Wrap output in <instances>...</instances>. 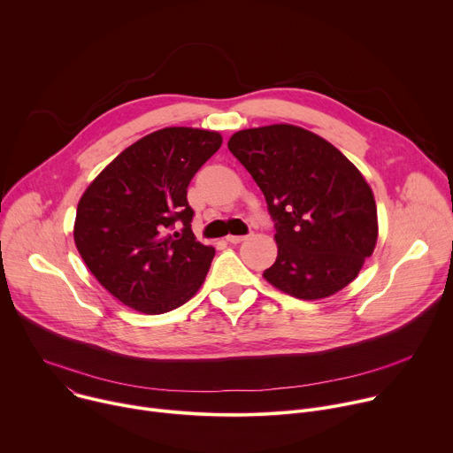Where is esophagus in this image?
<instances>
[{"instance_id":"obj_1","label":"esophagus","mask_w":453,"mask_h":453,"mask_svg":"<svg viewBox=\"0 0 453 453\" xmlns=\"http://www.w3.org/2000/svg\"><path fill=\"white\" fill-rule=\"evenodd\" d=\"M243 240H247V236H243V234H242V236H236V234H229V236H227V242H229V243H242Z\"/></svg>"}]
</instances>
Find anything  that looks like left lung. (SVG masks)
I'll return each instance as SVG.
<instances>
[{"mask_svg": "<svg viewBox=\"0 0 453 453\" xmlns=\"http://www.w3.org/2000/svg\"><path fill=\"white\" fill-rule=\"evenodd\" d=\"M227 147L276 222L278 257L264 278L304 301L348 287L378 240L374 196L360 170L330 142L290 123L243 128Z\"/></svg>", "mask_w": 453, "mask_h": 453, "instance_id": "8db88e82", "label": "left lung"}]
</instances>
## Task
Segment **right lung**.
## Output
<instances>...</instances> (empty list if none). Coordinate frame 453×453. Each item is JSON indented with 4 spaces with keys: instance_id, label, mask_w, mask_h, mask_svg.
<instances>
[{
    "instance_id": "add662e5",
    "label": "right lung",
    "mask_w": 453,
    "mask_h": 453,
    "mask_svg": "<svg viewBox=\"0 0 453 453\" xmlns=\"http://www.w3.org/2000/svg\"><path fill=\"white\" fill-rule=\"evenodd\" d=\"M217 131L166 127L116 156L77 206L75 245L98 283L147 315L199 292L215 249L196 240L186 189L220 149Z\"/></svg>"
}]
</instances>
